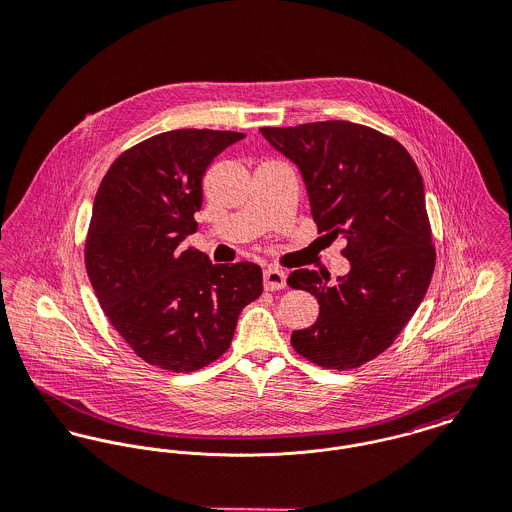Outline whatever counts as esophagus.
Returning <instances> with one entry per match:
<instances>
[{
	"mask_svg": "<svg viewBox=\"0 0 512 512\" xmlns=\"http://www.w3.org/2000/svg\"><path fill=\"white\" fill-rule=\"evenodd\" d=\"M263 286L267 290H281L286 286V275L279 267H267L263 271Z\"/></svg>",
	"mask_w": 512,
	"mask_h": 512,
	"instance_id": "esophagus-1",
	"label": "esophagus"
}]
</instances>
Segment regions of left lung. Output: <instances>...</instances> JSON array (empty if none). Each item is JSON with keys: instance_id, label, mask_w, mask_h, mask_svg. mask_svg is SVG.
I'll return each instance as SVG.
<instances>
[{"instance_id": "1", "label": "left lung", "mask_w": 512, "mask_h": 512, "mask_svg": "<svg viewBox=\"0 0 512 512\" xmlns=\"http://www.w3.org/2000/svg\"><path fill=\"white\" fill-rule=\"evenodd\" d=\"M261 133L298 167L318 231L343 235L351 265L336 284L308 269L290 273L288 284L320 304L316 322L292 332V347L326 369L359 367L395 341L432 281L436 249L420 171L393 137L351 121Z\"/></svg>"}]
</instances>
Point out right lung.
Instances as JSON below:
<instances>
[{"label": "right lung", "mask_w": 512, "mask_h": 512, "mask_svg": "<svg viewBox=\"0 0 512 512\" xmlns=\"http://www.w3.org/2000/svg\"><path fill=\"white\" fill-rule=\"evenodd\" d=\"M243 133L174 129L123 155L92 208L86 271L119 336L149 365L188 373L228 351L241 310L261 296L255 263L214 265L180 243L198 224L202 178Z\"/></svg>", "instance_id": "obj_1"}]
</instances>
